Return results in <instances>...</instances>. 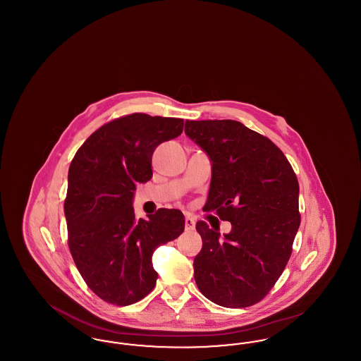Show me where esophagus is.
I'll use <instances>...</instances> for the list:
<instances>
[{
    "label": "esophagus",
    "mask_w": 361,
    "mask_h": 361,
    "mask_svg": "<svg viewBox=\"0 0 361 361\" xmlns=\"http://www.w3.org/2000/svg\"><path fill=\"white\" fill-rule=\"evenodd\" d=\"M195 224H196V222H195L193 218H190V216L185 218V230H187V231L195 230Z\"/></svg>",
    "instance_id": "1"
}]
</instances>
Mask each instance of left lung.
I'll return each mask as SVG.
<instances>
[{
    "label": "left lung",
    "mask_w": 361,
    "mask_h": 361,
    "mask_svg": "<svg viewBox=\"0 0 361 361\" xmlns=\"http://www.w3.org/2000/svg\"><path fill=\"white\" fill-rule=\"evenodd\" d=\"M185 134L209 157L206 211L231 224L224 234L196 224L203 247L193 259L197 288L211 302L242 309L259 302L283 274L300 224L299 184L283 152L237 121H187Z\"/></svg>",
    "instance_id": "obj_1"
}]
</instances>
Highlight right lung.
Segmentation results:
<instances>
[{
    "label": "right lung",
    "mask_w": 361,
    "mask_h": 361,
    "mask_svg": "<svg viewBox=\"0 0 361 361\" xmlns=\"http://www.w3.org/2000/svg\"><path fill=\"white\" fill-rule=\"evenodd\" d=\"M183 127V119L127 115L94 131L70 164V253L87 287L108 303L128 306L153 291L155 249L184 231L178 209L159 208L137 221L133 207L137 184L153 177L155 147Z\"/></svg>",
    "instance_id": "right-lung-1"
}]
</instances>
